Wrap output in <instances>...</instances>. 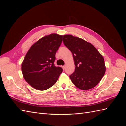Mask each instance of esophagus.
Masks as SVG:
<instances>
[{"instance_id": "esophagus-1", "label": "esophagus", "mask_w": 126, "mask_h": 126, "mask_svg": "<svg viewBox=\"0 0 126 126\" xmlns=\"http://www.w3.org/2000/svg\"><path fill=\"white\" fill-rule=\"evenodd\" d=\"M65 68H66V66H62V68L64 70V69H65Z\"/></svg>"}]
</instances>
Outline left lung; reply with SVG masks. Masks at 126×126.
<instances>
[{"mask_svg":"<svg viewBox=\"0 0 126 126\" xmlns=\"http://www.w3.org/2000/svg\"><path fill=\"white\" fill-rule=\"evenodd\" d=\"M63 41L73 55L75 70L69 76L72 83L81 90L97 86L106 71L104 57L92 44L80 38L66 35Z\"/></svg>","mask_w":126,"mask_h":126,"instance_id":"8db88e82","label":"left lung"}]
</instances>
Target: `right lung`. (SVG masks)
<instances>
[{
  "label": "right lung",
  "instance_id": "1",
  "mask_svg": "<svg viewBox=\"0 0 126 126\" xmlns=\"http://www.w3.org/2000/svg\"><path fill=\"white\" fill-rule=\"evenodd\" d=\"M63 41L56 33L43 37L32 45L21 64L23 77L33 88L45 90L54 86L63 69L56 67L55 55Z\"/></svg>",
  "mask_w": 126,
  "mask_h": 126
}]
</instances>
